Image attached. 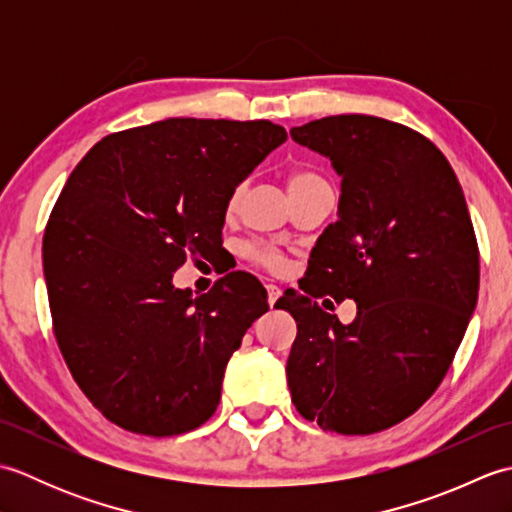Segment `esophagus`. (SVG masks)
<instances>
[{
    "mask_svg": "<svg viewBox=\"0 0 512 512\" xmlns=\"http://www.w3.org/2000/svg\"><path fill=\"white\" fill-rule=\"evenodd\" d=\"M266 292H268V306L273 308L275 301H277L279 295H281V290H279L275 284H266Z\"/></svg>",
    "mask_w": 512,
    "mask_h": 512,
    "instance_id": "34e87169",
    "label": "esophagus"
}]
</instances>
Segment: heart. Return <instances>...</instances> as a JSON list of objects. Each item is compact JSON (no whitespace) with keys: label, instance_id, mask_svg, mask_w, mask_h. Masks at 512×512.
Listing matches in <instances>:
<instances>
[{"label":"heart","instance_id":"1","mask_svg":"<svg viewBox=\"0 0 512 512\" xmlns=\"http://www.w3.org/2000/svg\"><path fill=\"white\" fill-rule=\"evenodd\" d=\"M321 184H328V182H325L321 173L312 171V169H292L288 173V191H290V195H297V193L312 189V187H321ZM242 193H244V187H235L231 193H228L226 206H224L226 215H233L237 211L239 200H242ZM242 255L248 259V262H253L257 266H264L268 270L284 268V257H281L279 250H275L273 246H266V244H259V242L246 244V246H242Z\"/></svg>","mask_w":512,"mask_h":512}]
</instances>
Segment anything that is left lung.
<instances>
[{"instance_id": "8db88e82", "label": "left lung", "mask_w": 512, "mask_h": 512, "mask_svg": "<svg viewBox=\"0 0 512 512\" xmlns=\"http://www.w3.org/2000/svg\"><path fill=\"white\" fill-rule=\"evenodd\" d=\"M330 158L339 220L312 248L306 279L275 308L297 321L286 363L297 411L323 431L369 436L409 418L449 372L480 288V250L458 178L429 138L378 116L292 127ZM357 301L343 326L311 297Z\"/></svg>"}]
</instances>
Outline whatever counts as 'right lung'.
Returning <instances> with one entry per match:
<instances>
[{"instance_id": "obj_1", "label": "right lung", "mask_w": 512, "mask_h": 512, "mask_svg": "<svg viewBox=\"0 0 512 512\" xmlns=\"http://www.w3.org/2000/svg\"><path fill=\"white\" fill-rule=\"evenodd\" d=\"M286 138L270 121L167 118L105 136L70 173L43 235L54 336L118 427L178 436L220 405L266 290L237 270L193 297L173 273L222 248L228 193Z\"/></svg>"}]
</instances>
